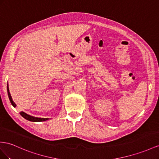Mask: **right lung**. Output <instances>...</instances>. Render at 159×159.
<instances>
[{
	"mask_svg": "<svg viewBox=\"0 0 159 159\" xmlns=\"http://www.w3.org/2000/svg\"><path fill=\"white\" fill-rule=\"evenodd\" d=\"M7 92H8V96H9V100L11 101L12 105H13L14 107H17V105L15 104V103L13 101V99H12V97H11V93L9 92V84H7ZM20 114H21V116L22 117H23L25 119L29 120V121H34V122H36V121H46V120H50L49 118H42V117H37L32 116H30L29 114H27V113H26L25 112H24V111H21V112H20Z\"/></svg>",
	"mask_w": 159,
	"mask_h": 159,
	"instance_id": "1",
	"label": "right lung"
}]
</instances>
